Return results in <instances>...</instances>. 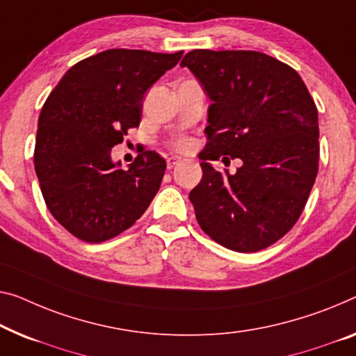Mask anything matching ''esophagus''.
<instances>
[{"label": "esophagus", "instance_id": "34e87169", "mask_svg": "<svg viewBox=\"0 0 356 356\" xmlns=\"http://www.w3.org/2000/svg\"><path fill=\"white\" fill-rule=\"evenodd\" d=\"M177 163H180V158H177V156L168 158V168H169V169H172L174 166H176Z\"/></svg>", "mask_w": 356, "mask_h": 356}]
</instances>
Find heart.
I'll list each match as a JSON object with an SVG mask.
<instances>
[{
	"instance_id": "obj_1",
	"label": "heart",
	"mask_w": 356,
	"mask_h": 356,
	"mask_svg": "<svg viewBox=\"0 0 356 356\" xmlns=\"http://www.w3.org/2000/svg\"><path fill=\"white\" fill-rule=\"evenodd\" d=\"M177 148V150H187V148L190 147V142L188 140H185V139H182V140H177L176 142V145H174Z\"/></svg>"
}]
</instances>
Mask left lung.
Listing matches in <instances>:
<instances>
[{
  "mask_svg": "<svg viewBox=\"0 0 356 356\" xmlns=\"http://www.w3.org/2000/svg\"><path fill=\"white\" fill-rule=\"evenodd\" d=\"M212 100L200 153L203 179L190 192L196 220L227 249L256 252L293 229L318 174V110L294 68L257 51H190L180 62ZM222 156L243 161L216 172Z\"/></svg>",
  "mask_w": 356,
  "mask_h": 356,
  "instance_id": "left-lung-1",
  "label": "left lung"
}]
</instances>
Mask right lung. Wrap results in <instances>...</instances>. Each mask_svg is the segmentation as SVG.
<instances>
[{
  "mask_svg": "<svg viewBox=\"0 0 356 356\" xmlns=\"http://www.w3.org/2000/svg\"><path fill=\"white\" fill-rule=\"evenodd\" d=\"M184 52L108 49L78 62L46 99L35 171L47 209L63 229L102 243L134 225L160 190L166 161L147 150L121 169L111 147L140 123L148 88Z\"/></svg>",
  "mask_w": 356,
  "mask_h": 356,
  "instance_id": "right-lung-1",
  "label": "right lung"
}]
</instances>
